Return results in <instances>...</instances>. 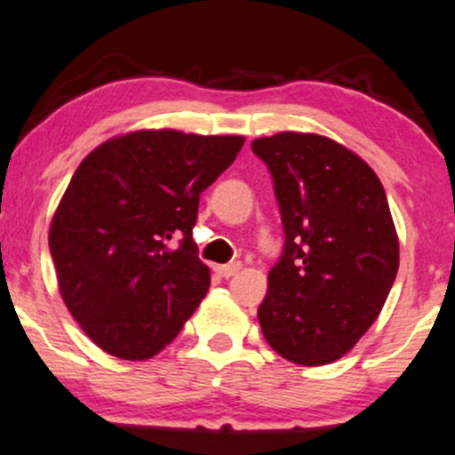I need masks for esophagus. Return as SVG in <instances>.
Returning <instances> with one entry per match:
<instances>
[{
	"mask_svg": "<svg viewBox=\"0 0 455 455\" xmlns=\"http://www.w3.org/2000/svg\"><path fill=\"white\" fill-rule=\"evenodd\" d=\"M242 271V262H228V265H218L216 267V273L218 275H222V277H233V275H237V273Z\"/></svg>",
	"mask_w": 455,
	"mask_h": 455,
	"instance_id": "1",
	"label": "esophagus"
}]
</instances>
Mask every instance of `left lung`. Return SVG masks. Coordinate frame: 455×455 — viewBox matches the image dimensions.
I'll return each mask as SVG.
<instances>
[{"mask_svg":"<svg viewBox=\"0 0 455 455\" xmlns=\"http://www.w3.org/2000/svg\"><path fill=\"white\" fill-rule=\"evenodd\" d=\"M280 204L283 254L259 307L267 343L303 366L346 355L384 307L398 235L377 173L346 146L283 131L251 141Z\"/></svg>","mask_w":455,"mask_h":455,"instance_id":"obj_1","label":"left lung"}]
</instances>
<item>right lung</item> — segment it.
<instances>
[{
    "instance_id": "add662e5",
    "label": "right lung",
    "mask_w": 455,
    "mask_h": 455,
    "mask_svg": "<svg viewBox=\"0 0 455 455\" xmlns=\"http://www.w3.org/2000/svg\"><path fill=\"white\" fill-rule=\"evenodd\" d=\"M243 141L131 131L97 146L71 175L48 245L61 299L103 352L152 358L199 307L210 290L193 242L199 196ZM175 236L183 242L172 251Z\"/></svg>"
}]
</instances>
